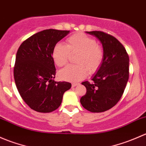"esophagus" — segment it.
I'll list each match as a JSON object with an SVG mask.
<instances>
[{"label": "esophagus", "instance_id": "34e87169", "mask_svg": "<svg viewBox=\"0 0 146 146\" xmlns=\"http://www.w3.org/2000/svg\"><path fill=\"white\" fill-rule=\"evenodd\" d=\"M78 85H79V84L73 83L72 84V87H75V86H78Z\"/></svg>", "mask_w": 146, "mask_h": 146}]
</instances>
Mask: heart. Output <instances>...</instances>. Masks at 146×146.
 Segmentation results:
<instances>
[{"label": "heart", "instance_id": "b5f03b06", "mask_svg": "<svg viewBox=\"0 0 146 146\" xmlns=\"http://www.w3.org/2000/svg\"><path fill=\"white\" fill-rule=\"evenodd\" d=\"M78 53L75 62L78 65H69L59 72L61 79L68 82H78L89 73L95 72L103 60V49L98 46L96 40L83 34H76L67 39L66 46L62 43L55 45L52 58L58 67L65 65L70 55Z\"/></svg>", "mask_w": 146, "mask_h": 146}]
</instances>
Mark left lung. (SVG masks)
<instances>
[{
  "label": "left lung",
  "instance_id": "obj_1",
  "mask_svg": "<svg viewBox=\"0 0 146 146\" xmlns=\"http://www.w3.org/2000/svg\"><path fill=\"white\" fill-rule=\"evenodd\" d=\"M101 43L103 60L91 78L82 82L86 94L80 99L82 106L91 112H102L115 106L121 98L129 79V58L125 48L112 36L103 31H86Z\"/></svg>",
  "mask_w": 146,
  "mask_h": 146
}]
</instances>
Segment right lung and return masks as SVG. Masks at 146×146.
I'll use <instances>...</instances> for the list:
<instances>
[{
  "instance_id": "add662e5",
  "label": "right lung",
  "mask_w": 146,
  "mask_h": 146,
  "mask_svg": "<svg viewBox=\"0 0 146 146\" xmlns=\"http://www.w3.org/2000/svg\"><path fill=\"white\" fill-rule=\"evenodd\" d=\"M70 33L50 29L34 34L18 48L14 78L19 95L31 109L50 112L59 108L63 94L72 84L55 82L53 47Z\"/></svg>"
}]
</instances>
